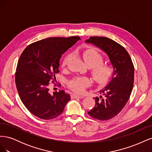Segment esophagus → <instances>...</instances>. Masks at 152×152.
I'll return each mask as SVG.
<instances>
[{"label":"esophagus","instance_id":"34e87169","mask_svg":"<svg viewBox=\"0 0 152 152\" xmlns=\"http://www.w3.org/2000/svg\"><path fill=\"white\" fill-rule=\"evenodd\" d=\"M72 98H84V96H79V95H76V94H72L71 95Z\"/></svg>","mask_w":152,"mask_h":152}]
</instances>
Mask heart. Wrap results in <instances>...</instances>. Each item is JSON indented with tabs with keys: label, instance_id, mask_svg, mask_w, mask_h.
Listing matches in <instances>:
<instances>
[{
	"label": "heart",
	"instance_id": "obj_1",
	"mask_svg": "<svg viewBox=\"0 0 152 152\" xmlns=\"http://www.w3.org/2000/svg\"><path fill=\"white\" fill-rule=\"evenodd\" d=\"M82 56L87 66L93 68L91 70V75L94 80L100 84L107 83L113 75V69L109 65L101 64L103 61L102 55L94 49H88L83 51ZM70 58V54L67 55L63 58L62 61L63 67L67 65ZM90 84L91 80L87 77H75L68 83L70 88L77 93H82Z\"/></svg>",
	"mask_w": 152,
	"mask_h": 152
}]
</instances>
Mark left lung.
Segmentation results:
<instances>
[{
	"mask_svg": "<svg viewBox=\"0 0 152 152\" xmlns=\"http://www.w3.org/2000/svg\"><path fill=\"white\" fill-rule=\"evenodd\" d=\"M86 43L94 44L104 51L113 68L112 79L96 97L94 107L88 114L99 121H107L116 116L130 98L134 84V68L126 49L112 39L104 37H91Z\"/></svg>",
	"mask_w": 152,
	"mask_h": 152,
	"instance_id": "1",
	"label": "left lung"
}]
</instances>
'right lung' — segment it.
<instances>
[{"mask_svg": "<svg viewBox=\"0 0 152 152\" xmlns=\"http://www.w3.org/2000/svg\"><path fill=\"white\" fill-rule=\"evenodd\" d=\"M79 37H50L30 44L18 62L15 82L22 103L35 116L44 120L56 118L63 112L70 96L63 90L49 92V82L56 80L59 60Z\"/></svg>", "mask_w": 152, "mask_h": 152, "instance_id": "1", "label": "right lung"}]
</instances>
